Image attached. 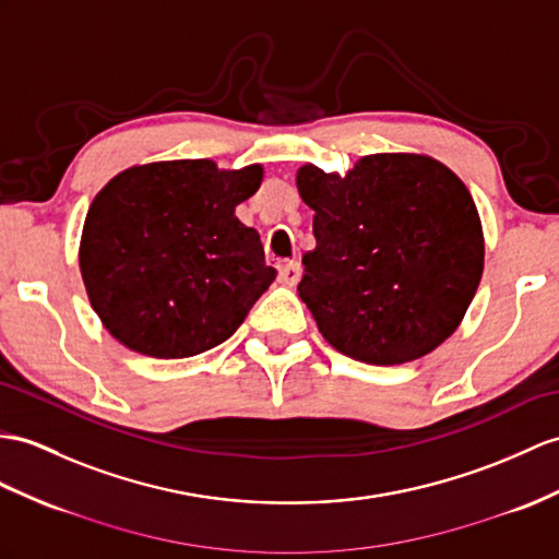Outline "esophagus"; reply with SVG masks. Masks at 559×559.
<instances>
[{"label":"esophagus","instance_id":"obj_1","mask_svg":"<svg viewBox=\"0 0 559 559\" xmlns=\"http://www.w3.org/2000/svg\"><path fill=\"white\" fill-rule=\"evenodd\" d=\"M301 280V263H284L280 265V282L287 284V287H294V284Z\"/></svg>","mask_w":559,"mask_h":559}]
</instances>
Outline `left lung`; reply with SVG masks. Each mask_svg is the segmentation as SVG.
I'll list each match as a JSON object with an SVG mask.
<instances>
[{"label": "left lung", "mask_w": 559, "mask_h": 559, "mask_svg": "<svg viewBox=\"0 0 559 559\" xmlns=\"http://www.w3.org/2000/svg\"><path fill=\"white\" fill-rule=\"evenodd\" d=\"M316 249L298 296L338 353L401 365L451 336L484 272V233L460 177L431 156H362L344 177L298 168Z\"/></svg>", "instance_id": "8db88e82"}]
</instances>
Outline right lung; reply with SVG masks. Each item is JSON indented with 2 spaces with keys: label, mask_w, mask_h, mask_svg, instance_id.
<instances>
[{
  "label": "right lung",
  "mask_w": 559,
  "mask_h": 559,
  "mask_svg": "<svg viewBox=\"0 0 559 559\" xmlns=\"http://www.w3.org/2000/svg\"><path fill=\"white\" fill-rule=\"evenodd\" d=\"M261 180V166L158 160L118 173L94 197L80 272L94 312L122 346L189 358L239 330L277 277L261 237L235 215Z\"/></svg>",
  "instance_id": "add662e5"
}]
</instances>
